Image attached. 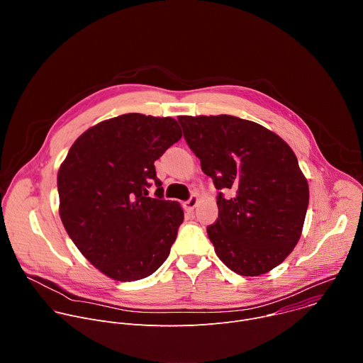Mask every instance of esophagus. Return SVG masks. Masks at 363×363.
Segmentation results:
<instances>
[{
	"instance_id": "obj_1",
	"label": "esophagus",
	"mask_w": 363,
	"mask_h": 363,
	"mask_svg": "<svg viewBox=\"0 0 363 363\" xmlns=\"http://www.w3.org/2000/svg\"><path fill=\"white\" fill-rule=\"evenodd\" d=\"M196 203H198V196H196V195H192V196L184 203V208H185L186 211H194Z\"/></svg>"
}]
</instances>
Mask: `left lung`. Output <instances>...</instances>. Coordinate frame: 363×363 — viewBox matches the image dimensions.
Segmentation results:
<instances>
[{
  "mask_svg": "<svg viewBox=\"0 0 363 363\" xmlns=\"http://www.w3.org/2000/svg\"><path fill=\"white\" fill-rule=\"evenodd\" d=\"M184 138L218 192L206 228L220 260L240 276L266 274L296 247L308 185L291 147L274 132L230 115L179 116Z\"/></svg>",
  "mask_w": 363,
  "mask_h": 363,
  "instance_id": "1",
  "label": "left lung"
}]
</instances>
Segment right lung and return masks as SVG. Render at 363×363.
I'll list each match as a JSON object with an SVG mask.
<instances>
[{
  "instance_id": "add662e5",
  "label": "right lung",
  "mask_w": 363,
  "mask_h": 363,
  "mask_svg": "<svg viewBox=\"0 0 363 363\" xmlns=\"http://www.w3.org/2000/svg\"><path fill=\"white\" fill-rule=\"evenodd\" d=\"M182 136L172 118L126 113L87 129L57 174L62 223L87 260L118 281H135L167 260L184 221L164 199L155 161ZM157 185V199L147 188Z\"/></svg>"
}]
</instances>
